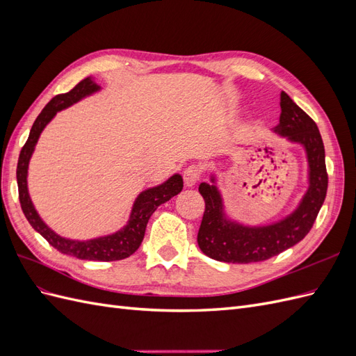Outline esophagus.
I'll return each mask as SVG.
<instances>
[{
  "label": "esophagus",
  "mask_w": 356,
  "mask_h": 356,
  "mask_svg": "<svg viewBox=\"0 0 356 356\" xmlns=\"http://www.w3.org/2000/svg\"><path fill=\"white\" fill-rule=\"evenodd\" d=\"M202 177V169L197 165H190L184 170V182L187 187H193Z\"/></svg>",
  "instance_id": "1"
}]
</instances>
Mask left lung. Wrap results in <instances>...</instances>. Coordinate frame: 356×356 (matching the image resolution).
Instances as JSON below:
<instances>
[{
	"label": "left lung",
	"instance_id": "left-lung-1",
	"mask_svg": "<svg viewBox=\"0 0 356 356\" xmlns=\"http://www.w3.org/2000/svg\"><path fill=\"white\" fill-rule=\"evenodd\" d=\"M281 110L275 132L305 145L310 169L309 190L300 207L285 220L266 227H246L224 218L220 191L202 182L199 193L204 199V212L197 243L202 252L213 260L239 264L264 261L305 239L314 227L328 188L324 143L316 123L285 92H281Z\"/></svg>",
	"mask_w": 356,
	"mask_h": 356
}]
</instances>
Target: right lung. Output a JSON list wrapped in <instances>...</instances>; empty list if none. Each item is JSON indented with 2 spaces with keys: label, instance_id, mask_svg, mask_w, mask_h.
Here are the masks:
<instances>
[{
  "label": "right lung",
  "instance_id": "right-lung-1",
  "mask_svg": "<svg viewBox=\"0 0 356 356\" xmlns=\"http://www.w3.org/2000/svg\"><path fill=\"white\" fill-rule=\"evenodd\" d=\"M98 89H99L98 86H96L90 79H84L70 92L56 95L55 98H53L44 108H42V111L38 114L34 124L31 127V132L25 145L22 147V149H20L16 177H17L20 207H22L26 220L32 225V229L38 232L53 248H56V250L62 254L77 257L80 260L115 261V260H123V258H127L138 250L139 245H141L144 239L147 222L149 217L153 215V212L157 209L159 204L165 203L170 197L177 196L182 190V187H184V182H182L181 175L170 177L161 186L143 191L135 200L134 209L131 213V220H129L127 225L123 230L110 236H104V238L84 241V242L60 238L59 234L50 230L38 217L34 204H32L29 199L28 187H26L28 163H29L32 152H34V147L38 141V136L42 132V129L46 127V124L51 120L53 117H55L58 111L67 108V106L80 101L81 98H84V96H88Z\"/></svg>",
  "mask_w": 356,
  "mask_h": 356
}]
</instances>
